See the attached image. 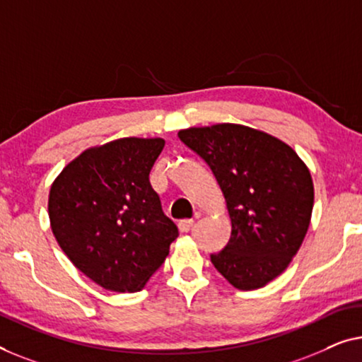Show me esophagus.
<instances>
[{
    "label": "esophagus",
    "instance_id": "esophagus-1",
    "mask_svg": "<svg viewBox=\"0 0 362 362\" xmlns=\"http://www.w3.org/2000/svg\"><path fill=\"white\" fill-rule=\"evenodd\" d=\"M193 225H195V221H193V220H180L179 221V230L182 233H188L193 228Z\"/></svg>",
    "mask_w": 362,
    "mask_h": 362
}]
</instances>
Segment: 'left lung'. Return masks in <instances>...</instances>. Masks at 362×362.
I'll return each instance as SVG.
<instances>
[{"label": "left lung", "instance_id": "obj_1", "mask_svg": "<svg viewBox=\"0 0 362 362\" xmlns=\"http://www.w3.org/2000/svg\"><path fill=\"white\" fill-rule=\"evenodd\" d=\"M210 167L225 195L231 238L211 262L239 290L261 288L302 246L313 210V182L292 147L241 124L179 131Z\"/></svg>", "mask_w": 362, "mask_h": 362}]
</instances>
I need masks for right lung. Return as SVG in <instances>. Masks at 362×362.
<instances>
[{
  "instance_id": "add662e5",
  "label": "right lung",
  "mask_w": 362,
  "mask_h": 362,
  "mask_svg": "<svg viewBox=\"0 0 362 362\" xmlns=\"http://www.w3.org/2000/svg\"><path fill=\"white\" fill-rule=\"evenodd\" d=\"M164 146L160 137H123L91 147L50 187L49 218L59 246L106 290H141L179 236L149 182Z\"/></svg>"
}]
</instances>
